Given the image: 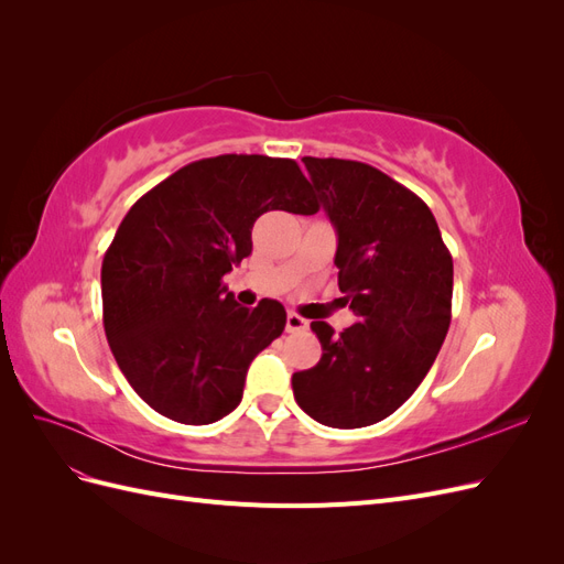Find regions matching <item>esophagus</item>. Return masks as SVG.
Listing matches in <instances>:
<instances>
[{
  "mask_svg": "<svg viewBox=\"0 0 564 564\" xmlns=\"http://www.w3.org/2000/svg\"><path fill=\"white\" fill-rule=\"evenodd\" d=\"M305 329H308V319L296 315V313H289V315H286V332H289V334L305 332Z\"/></svg>",
  "mask_w": 564,
  "mask_h": 564,
  "instance_id": "1",
  "label": "esophagus"
}]
</instances>
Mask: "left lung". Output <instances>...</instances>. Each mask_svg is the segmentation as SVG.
<instances>
[{"mask_svg": "<svg viewBox=\"0 0 564 564\" xmlns=\"http://www.w3.org/2000/svg\"><path fill=\"white\" fill-rule=\"evenodd\" d=\"M338 235V289L357 322L340 334L311 322L322 344L292 377L305 414L365 429L402 406L433 367L452 322L454 263L419 195L355 160L303 158Z\"/></svg>", "mask_w": 564, "mask_h": 564, "instance_id": "left-lung-1", "label": "left lung"}]
</instances>
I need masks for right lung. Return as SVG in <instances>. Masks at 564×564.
<instances>
[{"instance_id": "obj_1", "label": "right lung", "mask_w": 564, "mask_h": 564, "mask_svg": "<svg viewBox=\"0 0 564 564\" xmlns=\"http://www.w3.org/2000/svg\"><path fill=\"white\" fill-rule=\"evenodd\" d=\"M315 214L294 160L218 155L158 183L104 256V327L131 388L158 414L207 425L240 404L247 369L286 324L284 305L242 308L224 275L251 253L265 212Z\"/></svg>"}]
</instances>
